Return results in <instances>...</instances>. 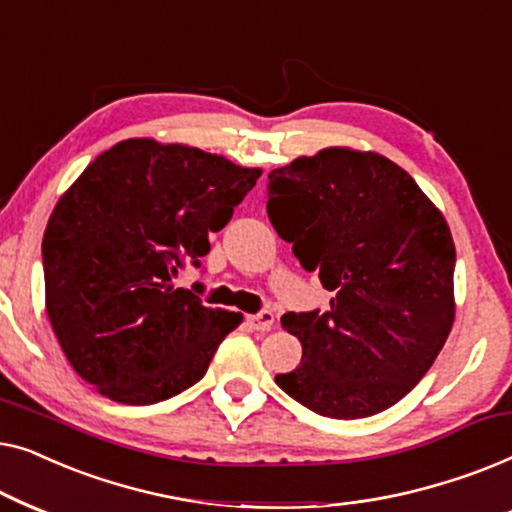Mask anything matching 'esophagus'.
I'll return each instance as SVG.
<instances>
[{"mask_svg":"<svg viewBox=\"0 0 512 512\" xmlns=\"http://www.w3.org/2000/svg\"><path fill=\"white\" fill-rule=\"evenodd\" d=\"M247 324L254 328V331L265 333V331H270L272 326H275V314L268 312V310H263V312H258V314H249Z\"/></svg>","mask_w":512,"mask_h":512,"instance_id":"1","label":"esophagus"}]
</instances>
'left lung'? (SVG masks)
Segmentation results:
<instances>
[{"mask_svg":"<svg viewBox=\"0 0 512 512\" xmlns=\"http://www.w3.org/2000/svg\"><path fill=\"white\" fill-rule=\"evenodd\" d=\"M268 216L331 310L289 312L303 361L275 382L335 419L391 408L433 366L454 324V242L403 167L328 146L268 174Z\"/></svg>","mask_w":512,"mask_h":512,"instance_id":"8db88e82","label":"left lung"}]
</instances>
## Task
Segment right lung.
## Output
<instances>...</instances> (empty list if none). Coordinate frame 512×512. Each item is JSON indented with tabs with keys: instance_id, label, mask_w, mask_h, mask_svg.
<instances>
[{
	"instance_id": "add662e5",
	"label": "right lung",
	"mask_w": 512,
	"mask_h": 512,
	"mask_svg": "<svg viewBox=\"0 0 512 512\" xmlns=\"http://www.w3.org/2000/svg\"><path fill=\"white\" fill-rule=\"evenodd\" d=\"M263 170L188 144L123 139L60 195L44 244L46 312L69 366L125 405L177 396L207 373L240 312L177 289L202 265L209 233Z\"/></svg>"
}]
</instances>
